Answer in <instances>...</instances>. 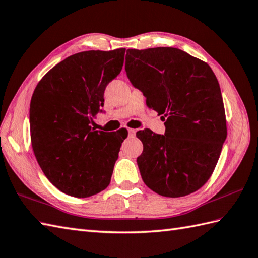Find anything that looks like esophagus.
<instances>
[{
    "mask_svg": "<svg viewBox=\"0 0 258 258\" xmlns=\"http://www.w3.org/2000/svg\"><path fill=\"white\" fill-rule=\"evenodd\" d=\"M127 132H128V136H130V137H133V136L135 135V133H136V130H134V128H128Z\"/></svg>",
    "mask_w": 258,
    "mask_h": 258,
    "instance_id": "obj_1",
    "label": "esophagus"
}]
</instances>
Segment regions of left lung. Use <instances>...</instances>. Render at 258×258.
<instances>
[{
	"label": "left lung",
	"instance_id": "8db88e82",
	"mask_svg": "<svg viewBox=\"0 0 258 258\" xmlns=\"http://www.w3.org/2000/svg\"><path fill=\"white\" fill-rule=\"evenodd\" d=\"M125 71L146 104L163 114L165 135L136 133L143 181L169 198L195 192L211 177L226 139L222 94L210 66L183 50L127 49Z\"/></svg>",
	"mask_w": 258,
	"mask_h": 258
}]
</instances>
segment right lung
<instances>
[{"instance_id": "add662e5", "label": "right lung", "mask_w": 258, "mask_h": 258, "mask_svg": "<svg viewBox=\"0 0 258 258\" xmlns=\"http://www.w3.org/2000/svg\"><path fill=\"white\" fill-rule=\"evenodd\" d=\"M125 48L75 53L35 88L29 109L32 146L41 170L57 189L76 198L104 190L127 135L95 131L107 83L121 73Z\"/></svg>"}]
</instances>
